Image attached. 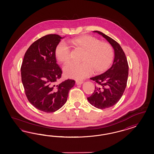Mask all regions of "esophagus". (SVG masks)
I'll list each match as a JSON object with an SVG mask.
<instances>
[{
    "label": "esophagus",
    "instance_id": "1",
    "mask_svg": "<svg viewBox=\"0 0 154 154\" xmlns=\"http://www.w3.org/2000/svg\"><path fill=\"white\" fill-rule=\"evenodd\" d=\"M75 83L77 85H81L84 83V81H81V80H76Z\"/></svg>",
    "mask_w": 154,
    "mask_h": 154
}]
</instances>
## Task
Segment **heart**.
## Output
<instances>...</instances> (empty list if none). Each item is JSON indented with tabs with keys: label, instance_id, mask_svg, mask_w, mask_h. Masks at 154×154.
<instances>
[{
	"label": "heart",
	"instance_id": "b5f03b06",
	"mask_svg": "<svg viewBox=\"0 0 154 154\" xmlns=\"http://www.w3.org/2000/svg\"><path fill=\"white\" fill-rule=\"evenodd\" d=\"M69 43L75 48L84 51L80 64L69 63L63 68L65 77L77 79H84L94 70L102 73L111 65L114 59V51L107 42H99L97 38L84 35L70 39ZM56 59L65 64L70 60V48L65 42H61L55 50Z\"/></svg>",
	"mask_w": 154,
	"mask_h": 154
}]
</instances>
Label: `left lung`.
I'll return each instance as SVG.
<instances>
[{"label": "left lung", "mask_w": 154, "mask_h": 154, "mask_svg": "<svg viewBox=\"0 0 154 154\" xmlns=\"http://www.w3.org/2000/svg\"><path fill=\"white\" fill-rule=\"evenodd\" d=\"M94 32L106 38L115 50L112 66L102 75L90 79L97 85L88 100L95 107L103 109L116 104L122 96L126 88L129 66L124 52L116 41L100 32Z\"/></svg>", "instance_id": "obj_1"}]
</instances>
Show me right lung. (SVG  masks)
Segmentation results:
<instances>
[{
    "label": "right lung",
    "mask_w": 154,
    "mask_h": 154,
    "mask_svg": "<svg viewBox=\"0 0 154 154\" xmlns=\"http://www.w3.org/2000/svg\"><path fill=\"white\" fill-rule=\"evenodd\" d=\"M61 38L57 34H48L37 39L28 48L21 66L22 82L29 102L47 113L62 107L75 86V80L69 79L55 85L62 74L55 54Z\"/></svg>",
    "instance_id": "add662e5"
}]
</instances>
